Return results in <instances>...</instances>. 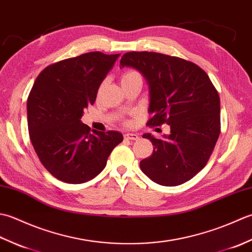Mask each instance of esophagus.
<instances>
[{"mask_svg": "<svg viewBox=\"0 0 252 252\" xmlns=\"http://www.w3.org/2000/svg\"><path fill=\"white\" fill-rule=\"evenodd\" d=\"M125 137L126 140H130V141H137L138 138H140L138 134H135V133H126V134H125Z\"/></svg>", "mask_w": 252, "mask_h": 252, "instance_id": "esophagus-1", "label": "esophagus"}]
</instances>
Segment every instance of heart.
<instances>
[{
    "label": "heart",
    "instance_id": "1",
    "mask_svg": "<svg viewBox=\"0 0 252 252\" xmlns=\"http://www.w3.org/2000/svg\"><path fill=\"white\" fill-rule=\"evenodd\" d=\"M136 77H141L138 72L134 71V70H130V71H126L123 73L122 76V80H127V79H132V78H136Z\"/></svg>",
    "mask_w": 252,
    "mask_h": 252
}]
</instances>
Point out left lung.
<instances>
[{"label": "left lung", "instance_id": "obj_1", "mask_svg": "<svg viewBox=\"0 0 252 252\" xmlns=\"http://www.w3.org/2000/svg\"><path fill=\"white\" fill-rule=\"evenodd\" d=\"M140 71L149 90L147 125L170 126L161 140L145 133L154 152L140 162L149 179L163 186L185 183L205 167L220 135V97L196 63L154 52L126 53L120 68Z\"/></svg>", "mask_w": 252, "mask_h": 252}]
</instances>
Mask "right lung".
Segmentation results:
<instances>
[{
  "label": "right lung",
  "mask_w": 252,
  "mask_h": 252,
  "mask_svg": "<svg viewBox=\"0 0 252 252\" xmlns=\"http://www.w3.org/2000/svg\"><path fill=\"white\" fill-rule=\"evenodd\" d=\"M120 54L91 52L50 65L37 76L27 100L30 140L49 172L66 183L94 179L123 141L120 132H99L82 123Z\"/></svg>",
  "instance_id": "add662e5"
}]
</instances>
